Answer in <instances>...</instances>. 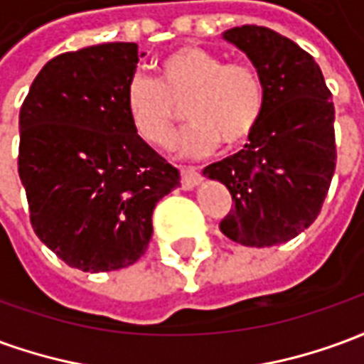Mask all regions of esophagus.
<instances>
[{
    "mask_svg": "<svg viewBox=\"0 0 364 364\" xmlns=\"http://www.w3.org/2000/svg\"><path fill=\"white\" fill-rule=\"evenodd\" d=\"M200 183V173H198L197 167L193 166H187V167H181V187L185 191L193 189L195 185Z\"/></svg>",
    "mask_w": 364,
    "mask_h": 364,
    "instance_id": "1",
    "label": "esophagus"
}]
</instances>
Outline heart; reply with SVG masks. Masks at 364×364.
I'll list each match as a JSON object with an SVG mask.
<instances>
[{
  "label": "heart",
  "instance_id": "b5f03b06",
  "mask_svg": "<svg viewBox=\"0 0 364 364\" xmlns=\"http://www.w3.org/2000/svg\"><path fill=\"white\" fill-rule=\"evenodd\" d=\"M158 80L134 75L124 90V109L136 136L151 148H167L175 134L179 107L193 122L181 151L200 156L218 144L237 146L259 124L265 87L247 62H226L214 52L183 44L156 62Z\"/></svg>",
  "mask_w": 364,
  "mask_h": 364
}]
</instances>
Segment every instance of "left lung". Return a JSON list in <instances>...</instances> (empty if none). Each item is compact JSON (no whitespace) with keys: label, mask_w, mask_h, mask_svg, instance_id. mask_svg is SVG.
I'll list each match as a JSON object with an SVG mask.
<instances>
[{"label":"left lung","mask_w":364,"mask_h":364,"mask_svg":"<svg viewBox=\"0 0 364 364\" xmlns=\"http://www.w3.org/2000/svg\"><path fill=\"white\" fill-rule=\"evenodd\" d=\"M224 38L257 68L265 105L244 150L203 173L232 195L224 236L247 247L284 244L318 218L328 197L337 161L331 91L312 56L271 28L242 25Z\"/></svg>","instance_id":"8db88e82"}]
</instances>
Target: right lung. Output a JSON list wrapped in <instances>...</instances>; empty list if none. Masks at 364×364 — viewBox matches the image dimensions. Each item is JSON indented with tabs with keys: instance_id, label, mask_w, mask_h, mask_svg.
Here are the masks:
<instances>
[{
	"instance_id": "obj_1",
	"label": "right lung",
	"mask_w": 364,
	"mask_h": 364,
	"mask_svg": "<svg viewBox=\"0 0 364 364\" xmlns=\"http://www.w3.org/2000/svg\"><path fill=\"white\" fill-rule=\"evenodd\" d=\"M138 56L136 43L58 54L21 105L17 167L31 224L80 271H117L140 259L154 206L181 179L128 120L124 90Z\"/></svg>"
}]
</instances>
